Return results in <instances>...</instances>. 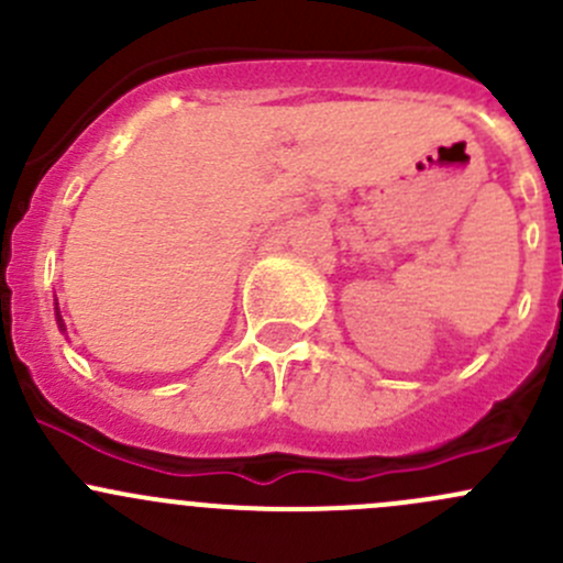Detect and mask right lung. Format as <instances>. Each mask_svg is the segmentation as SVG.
Here are the masks:
<instances>
[{"label": "right lung", "instance_id": "right-lung-1", "mask_svg": "<svg viewBox=\"0 0 563 563\" xmlns=\"http://www.w3.org/2000/svg\"><path fill=\"white\" fill-rule=\"evenodd\" d=\"M56 321H59V329H65V323H62V316H59V308H56Z\"/></svg>", "mask_w": 563, "mask_h": 563}]
</instances>
